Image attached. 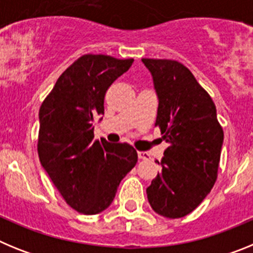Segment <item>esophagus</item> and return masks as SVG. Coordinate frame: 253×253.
<instances>
[{
	"label": "esophagus",
	"mask_w": 253,
	"mask_h": 253,
	"mask_svg": "<svg viewBox=\"0 0 253 253\" xmlns=\"http://www.w3.org/2000/svg\"><path fill=\"white\" fill-rule=\"evenodd\" d=\"M138 158L139 160H151L149 154L147 152H138Z\"/></svg>",
	"instance_id": "34e87169"
}]
</instances>
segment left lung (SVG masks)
<instances>
[{"mask_svg": "<svg viewBox=\"0 0 253 253\" xmlns=\"http://www.w3.org/2000/svg\"><path fill=\"white\" fill-rule=\"evenodd\" d=\"M158 96L156 126L169 143L162 171L147 189L152 209L166 218L191 213L218 177L223 128L209 93L190 69L172 59L143 58Z\"/></svg>", "mask_w": 253, "mask_h": 253, "instance_id": "obj_1", "label": "left lung"}]
</instances>
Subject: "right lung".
<instances>
[{
  "mask_svg": "<svg viewBox=\"0 0 253 253\" xmlns=\"http://www.w3.org/2000/svg\"><path fill=\"white\" fill-rule=\"evenodd\" d=\"M133 62V58L82 55L60 75L40 106V163L78 213L91 215L106 209L138 161L137 151L128 143L95 139L92 124L93 116L104 114L107 88Z\"/></svg>",
  "mask_w": 253,
  "mask_h": 253,
  "instance_id": "right-lung-1",
  "label": "right lung"
}]
</instances>
